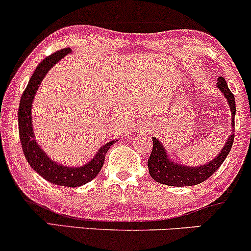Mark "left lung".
<instances>
[{
    "label": "left lung",
    "mask_w": 251,
    "mask_h": 251,
    "mask_svg": "<svg viewBox=\"0 0 251 251\" xmlns=\"http://www.w3.org/2000/svg\"><path fill=\"white\" fill-rule=\"evenodd\" d=\"M219 89L224 93L226 99L231 109V126H235V113H236V106H235V97L230 89L228 88L227 82L224 76H219L218 85ZM235 130V128H234ZM234 131L228 138L227 143L225 144L224 149L218 154V157L209 162L208 164L202 166H197V168H191V166H182L179 164L173 163L172 160L168 158V154L162 143L152 137L153 147L151 154L148 159V168H149L150 176L157 182L160 184L169 185V186H192V185H198L200 182L205 181L208 179L218 169L220 168L221 164L224 163L226 157L230 152L231 147L234 143Z\"/></svg>",
    "instance_id": "left-lung-1"
}]
</instances>
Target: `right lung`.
Segmentation results:
<instances>
[{
	"instance_id": "add662e5",
	"label": "right lung",
	"mask_w": 251,
	"mask_h": 251,
	"mask_svg": "<svg viewBox=\"0 0 251 251\" xmlns=\"http://www.w3.org/2000/svg\"><path fill=\"white\" fill-rule=\"evenodd\" d=\"M71 49L66 48L59 50L54 53L45 58L40 63L33 72L30 81L27 83L26 88L24 89L20 101V108H18V132H20L22 149H23L24 156L30 166L35 171L42 176L43 178L52 184L60 185V186L67 187H78L81 185L87 184L98 176L101 171L102 166L104 163V157H106L107 151L109 148L115 143V141H111L109 143L101 148L97 153V156L93 158L91 162L81 168H66V166L58 165L57 163L46 156L44 151L39 148L35 141L33 136V129L31 125V106H32V100L38 89L40 82L48 71L51 69L53 65L60 60L64 55L70 53Z\"/></svg>"
}]
</instances>
